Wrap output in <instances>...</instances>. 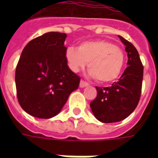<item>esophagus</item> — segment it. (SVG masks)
<instances>
[{
  "label": "esophagus",
  "mask_w": 158,
  "mask_h": 158,
  "mask_svg": "<svg viewBox=\"0 0 158 158\" xmlns=\"http://www.w3.org/2000/svg\"><path fill=\"white\" fill-rule=\"evenodd\" d=\"M87 86H89L88 83L84 81V80H80V83H79V87L80 88H85V87H87Z\"/></svg>",
  "instance_id": "obj_1"
}]
</instances>
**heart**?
I'll list each match as a JSON object with an SVG mask.
<instances>
[{
  "mask_svg": "<svg viewBox=\"0 0 158 158\" xmlns=\"http://www.w3.org/2000/svg\"><path fill=\"white\" fill-rule=\"evenodd\" d=\"M66 59L70 69L79 72L88 62L89 74L102 84L115 81L122 73L124 54L118 46L106 40L83 42L78 49L69 47Z\"/></svg>",
  "mask_w": 158,
  "mask_h": 158,
  "instance_id": "b5f03b06",
  "label": "heart"
}]
</instances>
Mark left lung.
<instances>
[{"instance_id":"8db88e82","label":"left lung","mask_w":158,"mask_h":158,"mask_svg":"<svg viewBox=\"0 0 158 158\" xmlns=\"http://www.w3.org/2000/svg\"><path fill=\"white\" fill-rule=\"evenodd\" d=\"M125 45L128 62L118 82L110 87H96L97 96L90 102V108L100 122L115 123L129 116L138 105L141 93L143 66L134 45L118 35Z\"/></svg>"}]
</instances>
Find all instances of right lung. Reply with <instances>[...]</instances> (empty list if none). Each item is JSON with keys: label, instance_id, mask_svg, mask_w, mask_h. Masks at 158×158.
<instances>
[{"label": "right lung", "instance_id": "right-lung-1", "mask_svg": "<svg viewBox=\"0 0 158 158\" xmlns=\"http://www.w3.org/2000/svg\"><path fill=\"white\" fill-rule=\"evenodd\" d=\"M67 35L48 32L29 41L23 48L15 73L17 96L29 115L51 118L57 115L80 78L68 66Z\"/></svg>", "mask_w": 158, "mask_h": 158}]
</instances>
